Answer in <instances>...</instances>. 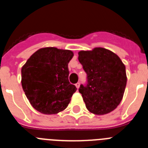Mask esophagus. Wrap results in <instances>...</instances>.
I'll list each match as a JSON object with an SVG mask.
<instances>
[{"instance_id":"34e87169","label":"esophagus","mask_w":148,"mask_h":148,"mask_svg":"<svg viewBox=\"0 0 148 148\" xmlns=\"http://www.w3.org/2000/svg\"><path fill=\"white\" fill-rule=\"evenodd\" d=\"M75 87H77V89L79 88V87H80V83H79V82H78V83L75 84Z\"/></svg>"}]
</instances>
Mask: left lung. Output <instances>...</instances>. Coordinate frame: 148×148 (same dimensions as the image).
Instances as JSON below:
<instances>
[{"mask_svg": "<svg viewBox=\"0 0 148 148\" xmlns=\"http://www.w3.org/2000/svg\"><path fill=\"white\" fill-rule=\"evenodd\" d=\"M78 61L87 73V84H81L87 109L96 115L109 113L120 104L127 84L125 66L117 55L97 47L80 51Z\"/></svg>", "mask_w": 148, "mask_h": 148, "instance_id": "left-lung-1", "label": "left lung"}]
</instances>
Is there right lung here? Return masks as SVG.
Here are the masks:
<instances>
[{"instance_id": "right-lung-1", "label": "right lung", "mask_w": 148, "mask_h": 148, "mask_svg": "<svg viewBox=\"0 0 148 148\" xmlns=\"http://www.w3.org/2000/svg\"><path fill=\"white\" fill-rule=\"evenodd\" d=\"M73 57L70 50L46 47L36 51L23 65L22 87L36 110L51 115L66 109L77 90L68 79V63Z\"/></svg>"}]
</instances>
